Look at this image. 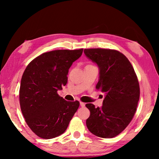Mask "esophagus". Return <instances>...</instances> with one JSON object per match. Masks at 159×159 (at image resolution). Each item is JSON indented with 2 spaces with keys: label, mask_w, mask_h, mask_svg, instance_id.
<instances>
[{
  "label": "esophagus",
  "mask_w": 159,
  "mask_h": 159,
  "mask_svg": "<svg viewBox=\"0 0 159 159\" xmlns=\"http://www.w3.org/2000/svg\"><path fill=\"white\" fill-rule=\"evenodd\" d=\"M80 107H85V103H83V102H80Z\"/></svg>",
  "instance_id": "1"
}]
</instances>
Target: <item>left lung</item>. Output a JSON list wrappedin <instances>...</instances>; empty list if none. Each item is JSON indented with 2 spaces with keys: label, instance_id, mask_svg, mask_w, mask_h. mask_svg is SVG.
<instances>
[{
  "label": "left lung",
  "instance_id": "left-lung-1",
  "mask_svg": "<svg viewBox=\"0 0 159 159\" xmlns=\"http://www.w3.org/2000/svg\"><path fill=\"white\" fill-rule=\"evenodd\" d=\"M86 57L99 67L96 88L104 94L102 107L88 103L90 117L86 125L95 135L112 138L127 127L136 111L139 85L128 58L117 50L102 48L85 49Z\"/></svg>",
  "mask_w": 159,
  "mask_h": 159
}]
</instances>
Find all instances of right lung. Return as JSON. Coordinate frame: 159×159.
Returning a JSON list of instances; mask_svg holds the SVG:
<instances>
[{
  "label": "right lung",
  "mask_w": 159,
  "mask_h": 159,
  "mask_svg": "<svg viewBox=\"0 0 159 159\" xmlns=\"http://www.w3.org/2000/svg\"><path fill=\"white\" fill-rule=\"evenodd\" d=\"M83 50L45 52L32 60L24 72L20 89L21 110L29 127L40 138L52 139L64 133L79 109V101H66L57 92L66 85L69 69Z\"/></svg>",
  "instance_id": "add662e5"
}]
</instances>
